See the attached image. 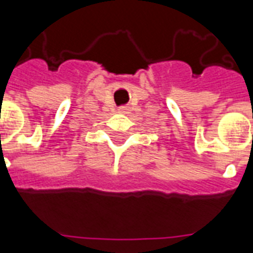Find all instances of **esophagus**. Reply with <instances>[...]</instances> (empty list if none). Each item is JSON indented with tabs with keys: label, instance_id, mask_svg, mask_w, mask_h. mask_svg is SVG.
I'll use <instances>...</instances> for the list:
<instances>
[{
	"label": "esophagus",
	"instance_id": "obj_1",
	"mask_svg": "<svg viewBox=\"0 0 253 253\" xmlns=\"http://www.w3.org/2000/svg\"><path fill=\"white\" fill-rule=\"evenodd\" d=\"M127 112H128L127 106H121V108H118V113H121V114H126Z\"/></svg>",
	"mask_w": 253,
	"mask_h": 253
}]
</instances>
